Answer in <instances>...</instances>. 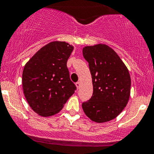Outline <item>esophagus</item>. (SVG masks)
I'll return each mask as SVG.
<instances>
[{
	"instance_id": "obj_1",
	"label": "esophagus",
	"mask_w": 154,
	"mask_h": 154,
	"mask_svg": "<svg viewBox=\"0 0 154 154\" xmlns=\"http://www.w3.org/2000/svg\"><path fill=\"white\" fill-rule=\"evenodd\" d=\"M75 85H76V87H77V89H79V87H80V82H76L75 83Z\"/></svg>"
}]
</instances>
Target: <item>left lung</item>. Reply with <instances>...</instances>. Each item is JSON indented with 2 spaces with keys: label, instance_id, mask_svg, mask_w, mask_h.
<instances>
[{
  "label": "left lung",
  "instance_id": "left-lung-1",
  "mask_svg": "<svg viewBox=\"0 0 154 154\" xmlns=\"http://www.w3.org/2000/svg\"><path fill=\"white\" fill-rule=\"evenodd\" d=\"M89 63L93 93L83 102L85 114L92 121L106 122L116 118L128 103L131 79L125 64L117 54L105 44L83 48Z\"/></svg>",
  "mask_w": 154,
  "mask_h": 154
}]
</instances>
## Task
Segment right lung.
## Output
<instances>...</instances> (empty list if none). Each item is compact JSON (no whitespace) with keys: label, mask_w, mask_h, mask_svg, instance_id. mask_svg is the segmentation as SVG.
<instances>
[{"label":"right lung","mask_w":154,"mask_h":154,"mask_svg":"<svg viewBox=\"0 0 154 154\" xmlns=\"http://www.w3.org/2000/svg\"><path fill=\"white\" fill-rule=\"evenodd\" d=\"M74 47L54 41L39 50L24 67L22 87L26 101L40 116L54 115L77 89L66 66Z\"/></svg>","instance_id":"add662e5"}]
</instances>
